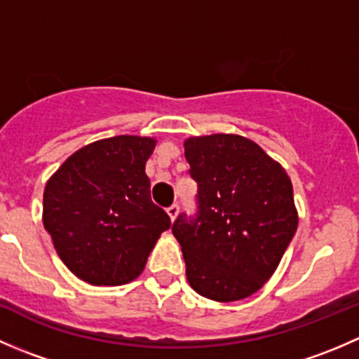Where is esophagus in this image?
<instances>
[{
	"instance_id": "1",
	"label": "esophagus",
	"mask_w": 359,
	"mask_h": 359,
	"mask_svg": "<svg viewBox=\"0 0 359 359\" xmlns=\"http://www.w3.org/2000/svg\"><path fill=\"white\" fill-rule=\"evenodd\" d=\"M166 213H168V217L172 219V222H173V220L177 219V215H179V205H177V203H173V205L166 210Z\"/></svg>"
}]
</instances>
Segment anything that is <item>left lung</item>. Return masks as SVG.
Returning <instances> with one entry per match:
<instances>
[{
  "label": "left lung",
  "mask_w": 359,
  "mask_h": 359,
  "mask_svg": "<svg viewBox=\"0 0 359 359\" xmlns=\"http://www.w3.org/2000/svg\"><path fill=\"white\" fill-rule=\"evenodd\" d=\"M198 182V215L172 226L191 288L217 302L247 299L273 276L299 224L283 166L247 137H189L184 142Z\"/></svg>",
  "instance_id": "8db88e82"
}]
</instances>
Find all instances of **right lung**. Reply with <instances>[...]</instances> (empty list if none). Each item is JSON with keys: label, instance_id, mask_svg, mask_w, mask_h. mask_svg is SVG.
<instances>
[{"label": "right lung", "instance_id": "right-lung-1", "mask_svg": "<svg viewBox=\"0 0 359 359\" xmlns=\"http://www.w3.org/2000/svg\"><path fill=\"white\" fill-rule=\"evenodd\" d=\"M156 139L118 135L71 154L43 193V226L74 276L118 287L144 271L163 231L165 210L151 201L146 161Z\"/></svg>", "mask_w": 359, "mask_h": 359}]
</instances>
